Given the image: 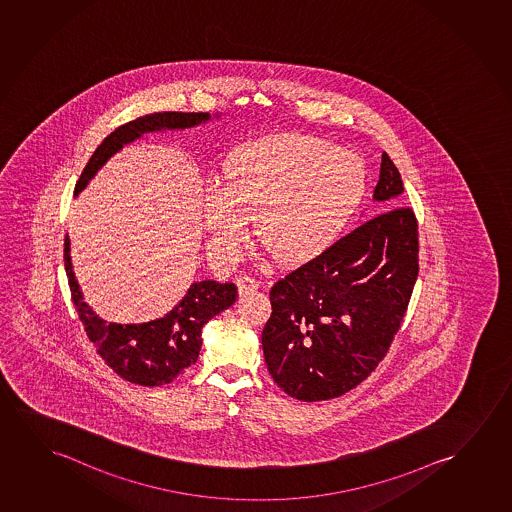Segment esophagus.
I'll use <instances>...</instances> for the list:
<instances>
[{
    "label": "esophagus",
    "mask_w": 512,
    "mask_h": 512,
    "mask_svg": "<svg viewBox=\"0 0 512 512\" xmlns=\"http://www.w3.org/2000/svg\"><path fill=\"white\" fill-rule=\"evenodd\" d=\"M259 287V281L255 280V278H252V276H241V278H238V288L241 294L255 292V290H259Z\"/></svg>",
    "instance_id": "obj_1"
}]
</instances>
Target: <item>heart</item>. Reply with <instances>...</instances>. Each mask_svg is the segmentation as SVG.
Listing matches in <instances>:
<instances>
[{"instance_id":"b5f03b06","label":"heart","mask_w":512,"mask_h":512,"mask_svg":"<svg viewBox=\"0 0 512 512\" xmlns=\"http://www.w3.org/2000/svg\"><path fill=\"white\" fill-rule=\"evenodd\" d=\"M365 190L357 154L315 136L281 134L227 155L224 185H211L204 197V222L215 250L232 257L255 218L260 245L280 264L302 266L341 238Z\"/></svg>"}]
</instances>
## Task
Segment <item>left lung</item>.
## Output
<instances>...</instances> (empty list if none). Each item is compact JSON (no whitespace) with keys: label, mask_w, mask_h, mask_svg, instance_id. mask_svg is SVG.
Listing matches in <instances>:
<instances>
[{"label":"left lung","mask_w":512,"mask_h":512,"mask_svg":"<svg viewBox=\"0 0 512 512\" xmlns=\"http://www.w3.org/2000/svg\"><path fill=\"white\" fill-rule=\"evenodd\" d=\"M404 192L381 155L376 201ZM418 220L399 206L337 239L318 259L276 281L262 330L267 371L290 397L316 402L360 385L385 358L418 278Z\"/></svg>","instance_id":"obj_1"}]
</instances>
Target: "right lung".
Wrapping results in <instances>:
<instances>
[{
    "mask_svg": "<svg viewBox=\"0 0 512 512\" xmlns=\"http://www.w3.org/2000/svg\"><path fill=\"white\" fill-rule=\"evenodd\" d=\"M208 119V113L157 112L141 115L117 127L94 150L78 178L75 194L84 189L96 171L108 161V157H112L127 141H133L147 131L166 127L183 129ZM64 267L70 283L71 301L96 353L120 378L134 385H166L183 374L190 365L196 364L203 344L201 329L204 323L234 304L238 295L234 283L197 281L190 285L182 301L159 320L140 325L106 323L82 301L75 274L71 271L68 236L64 239Z\"/></svg>",
    "mask_w": 512,
    "mask_h": 512,
    "instance_id": "add662e5",
    "label": "right lung"
}]
</instances>
